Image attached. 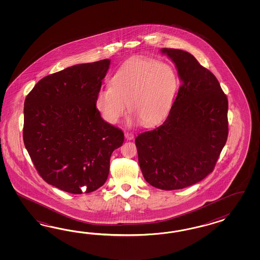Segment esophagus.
Segmentation results:
<instances>
[{"instance_id":"1","label":"esophagus","mask_w":260,"mask_h":260,"mask_svg":"<svg viewBox=\"0 0 260 260\" xmlns=\"http://www.w3.org/2000/svg\"><path fill=\"white\" fill-rule=\"evenodd\" d=\"M125 137L127 140H133L134 138V135L132 133H125Z\"/></svg>"}]
</instances>
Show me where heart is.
<instances>
[{"label": "heart", "instance_id": "obj_1", "mask_svg": "<svg viewBox=\"0 0 260 260\" xmlns=\"http://www.w3.org/2000/svg\"><path fill=\"white\" fill-rule=\"evenodd\" d=\"M179 87L178 75L170 63L132 58L95 96V108L110 125L118 123L127 108L134 122L154 126L168 116Z\"/></svg>", "mask_w": 260, "mask_h": 260}]
</instances>
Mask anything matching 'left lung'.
Returning <instances> with one entry per match:
<instances>
[{
	"mask_svg": "<svg viewBox=\"0 0 260 260\" xmlns=\"http://www.w3.org/2000/svg\"><path fill=\"white\" fill-rule=\"evenodd\" d=\"M181 86L165 122L135 138L145 180L157 189H184L212 173L228 137V99L219 82L189 52L161 48Z\"/></svg>",
	"mask_w": 260,
	"mask_h": 260,
	"instance_id": "8db88e82",
	"label": "left lung"
}]
</instances>
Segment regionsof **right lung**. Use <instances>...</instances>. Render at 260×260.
<instances>
[{
  "mask_svg": "<svg viewBox=\"0 0 260 260\" xmlns=\"http://www.w3.org/2000/svg\"><path fill=\"white\" fill-rule=\"evenodd\" d=\"M110 64L105 59L67 68L40 80L25 98V149L41 177L63 191L102 187L111 153L124 142L123 132L95 108Z\"/></svg>",
  "mask_w": 260,
  "mask_h": 260,
  "instance_id": "obj_1",
  "label": "right lung"
}]
</instances>
